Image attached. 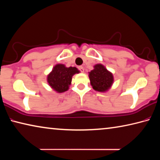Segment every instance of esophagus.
<instances>
[{"label": "esophagus", "mask_w": 160, "mask_h": 160, "mask_svg": "<svg viewBox=\"0 0 160 160\" xmlns=\"http://www.w3.org/2000/svg\"><path fill=\"white\" fill-rule=\"evenodd\" d=\"M78 69H79V70H80V72H84V70H85V68H84V67L82 66L78 67Z\"/></svg>", "instance_id": "34e87169"}]
</instances>
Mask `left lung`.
I'll use <instances>...</instances> for the list:
<instances>
[{
  "instance_id": "8db88e82",
  "label": "left lung",
  "mask_w": 160,
  "mask_h": 160,
  "mask_svg": "<svg viewBox=\"0 0 160 160\" xmlns=\"http://www.w3.org/2000/svg\"><path fill=\"white\" fill-rule=\"evenodd\" d=\"M89 78L94 90L99 92L107 91L113 82L112 73L102 64L94 66V69L89 72Z\"/></svg>"
}]
</instances>
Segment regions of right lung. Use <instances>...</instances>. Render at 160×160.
<instances>
[{"mask_svg": "<svg viewBox=\"0 0 160 160\" xmlns=\"http://www.w3.org/2000/svg\"><path fill=\"white\" fill-rule=\"evenodd\" d=\"M79 72L75 67L67 68L63 64H57L48 75V83L57 92H64L68 90L72 75Z\"/></svg>", "mask_w": 160, "mask_h": 160, "instance_id": "add662e5", "label": "right lung"}]
</instances>
